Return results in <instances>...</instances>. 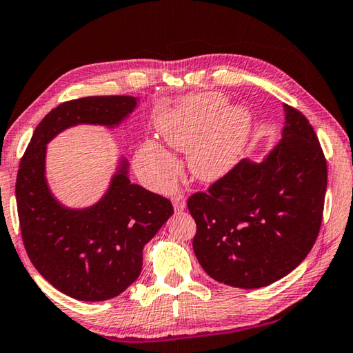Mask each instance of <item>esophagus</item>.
<instances>
[{
  "instance_id": "obj_1",
  "label": "esophagus",
  "mask_w": 353,
  "mask_h": 353,
  "mask_svg": "<svg viewBox=\"0 0 353 353\" xmlns=\"http://www.w3.org/2000/svg\"><path fill=\"white\" fill-rule=\"evenodd\" d=\"M172 205H173V209H175L176 212H181L186 209V199H184V195L181 194H176L172 196Z\"/></svg>"
}]
</instances>
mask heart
<instances>
[{
  "label": "heart",
  "instance_id": "obj_1",
  "mask_svg": "<svg viewBox=\"0 0 353 353\" xmlns=\"http://www.w3.org/2000/svg\"><path fill=\"white\" fill-rule=\"evenodd\" d=\"M154 127L165 145L188 152V165L195 178L215 181L243 157L252 133V116L243 105H226L220 92H201L161 111ZM134 164L139 175L159 189L170 188L180 172L176 158L154 139L141 142Z\"/></svg>",
  "mask_w": 353,
  "mask_h": 353
}]
</instances>
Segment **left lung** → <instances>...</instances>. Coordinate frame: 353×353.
Returning a JSON list of instances; mask_svg holds the SVG:
<instances>
[{
	"instance_id": "left-lung-1",
	"label": "left lung",
	"mask_w": 353,
	"mask_h": 353,
	"mask_svg": "<svg viewBox=\"0 0 353 353\" xmlns=\"http://www.w3.org/2000/svg\"><path fill=\"white\" fill-rule=\"evenodd\" d=\"M283 116L281 141L261 163L240 161L188 201L195 256L226 285L267 287L292 273L316 242L327 163L307 117L285 103Z\"/></svg>"
}]
</instances>
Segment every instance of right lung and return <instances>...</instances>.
<instances>
[{
    "instance_id": "obj_1",
    "label": "right lung",
    "mask_w": 353,
    "mask_h": 353,
    "mask_svg": "<svg viewBox=\"0 0 353 353\" xmlns=\"http://www.w3.org/2000/svg\"><path fill=\"white\" fill-rule=\"evenodd\" d=\"M139 102L133 96H92L59 105L35 128L20 163L15 195L24 248L39 273L70 298L99 302L125 292L141 274L142 250L173 208L130 181L123 157L94 205L65 206L46 178L48 144L71 127H121Z\"/></svg>"
}]
</instances>
